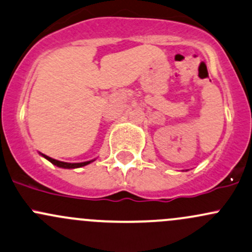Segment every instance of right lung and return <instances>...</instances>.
Listing matches in <instances>:
<instances>
[{
	"mask_svg": "<svg viewBox=\"0 0 252 252\" xmlns=\"http://www.w3.org/2000/svg\"><path fill=\"white\" fill-rule=\"evenodd\" d=\"M46 159H48L50 163L54 164V165L59 166V168H65V169H75V168H81V166H84V165H88L89 163H92L93 160H88V161H83V163H65V161H60V160H57V159H53V158L48 157V156L46 155H42Z\"/></svg>",
	"mask_w": 252,
	"mask_h": 252,
	"instance_id": "right-lung-1",
	"label": "right lung"
}]
</instances>
